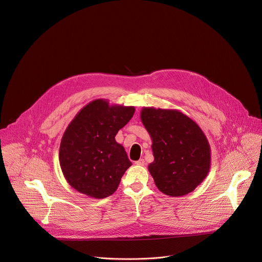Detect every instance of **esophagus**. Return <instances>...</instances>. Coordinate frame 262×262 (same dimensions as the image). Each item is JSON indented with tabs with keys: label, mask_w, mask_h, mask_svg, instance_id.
Segmentation results:
<instances>
[{
	"label": "esophagus",
	"mask_w": 262,
	"mask_h": 262,
	"mask_svg": "<svg viewBox=\"0 0 262 262\" xmlns=\"http://www.w3.org/2000/svg\"><path fill=\"white\" fill-rule=\"evenodd\" d=\"M136 165H138V166H144V165H145V161H144L143 159H140L139 161L136 162Z\"/></svg>",
	"instance_id": "obj_1"
}]
</instances>
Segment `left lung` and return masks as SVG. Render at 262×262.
I'll return each mask as SVG.
<instances>
[{
  "label": "left lung",
  "instance_id": "1",
  "mask_svg": "<svg viewBox=\"0 0 262 262\" xmlns=\"http://www.w3.org/2000/svg\"><path fill=\"white\" fill-rule=\"evenodd\" d=\"M141 120L152 141L148 165L158 189L171 197L193 192L210 169V146L199 125L174 108L143 107Z\"/></svg>",
  "mask_w": 262,
  "mask_h": 262
}]
</instances>
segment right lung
Listing matches in <instances>:
<instances>
[{
	"label": "right lung",
	"instance_id": "right-lung-1",
	"mask_svg": "<svg viewBox=\"0 0 262 262\" xmlns=\"http://www.w3.org/2000/svg\"><path fill=\"white\" fill-rule=\"evenodd\" d=\"M134 113L135 106L110 104L100 98L71 120L59 149L61 170L71 188L95 199L116 192L132 162L115 136Z\"/></svg>",
	"mask_w": 262,
	"mask_h": 262
}]
</instances>
